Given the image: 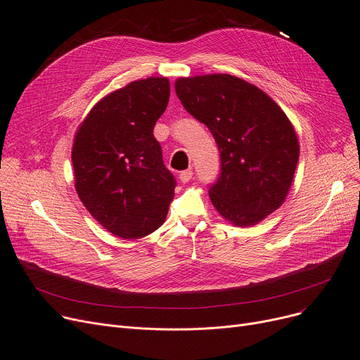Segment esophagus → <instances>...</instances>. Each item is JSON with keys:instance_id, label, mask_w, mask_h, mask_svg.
I'll use <instances>...</instances> for the list:
<instances>
[{"instance_id": "1", "label": "esophagus", "mask_w": 360, "mask_h": 360, "mask_svg": "<svg viewBox=\"0 0 360 360\" xmlns=\"http://www.w3.org/2000/svg\"><path fill=\"white\" fill-rule=\"evenodd\" d=\"M193 170L191 169H188V170H182V172L179 174V179H181V182L182 184H186V182H190L191 179H193Z\"/></svg>"}]
</instances>
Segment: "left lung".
<instances>
[{
	"label": "left lung",
	"instance_id": "left-lung-1",
	"mask_svg": "<svg viewBox=\"0 0 360 360\" xmlns=\"http://www.w3.org/2000/svg\"><path fill=\"white\" fill-rule=\"evenodd\" d=\"M175 90L219 147L220 174L209 190L216 210L236 226H254L277 210L299 160L286 113L267 93L231 74L182 77Z\"/></svg>",
	"mask_w": 360,
	"mask_h": 360
}]
</instances>
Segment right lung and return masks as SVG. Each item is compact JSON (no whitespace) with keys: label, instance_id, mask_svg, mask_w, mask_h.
I'll use <instances>...</instances> for the list:
<instances>
[{"label":"right lung","instance_id":"1","mask_svg":"<svg viewBox=\"0 0 360 360\" xmlns=\"http://www.w3.org/2000/svg\"><path fill=\"white\" fill-rule=\"evenodd\" d=\"M170 94L166 77L131 82L109 93L75 132V191L106 231L139 239L163 224L176 181L153 136Z\"/></svg>","mask_w":360,"mask_h":360}]
</instances>
